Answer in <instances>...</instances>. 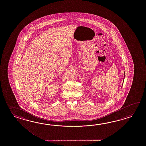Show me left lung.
I'll return each instance as SVG.
<instances>
[{"label": "left lung", "instance_id": "8db88e82", "mask_svg": "<svg viewBox=\"0 0 146 146\" xmlns=\"http://www.w3.org/2000/svg\"><path fill=\"white\" fill-rule=\"evenodd\" d=\"M125 73H124V78H125ZM123 82H124V80H123ZM122 86H123V84H122Z\"/></svg>", "mask_w": 146, "mask_h": 146}]
</instances>
